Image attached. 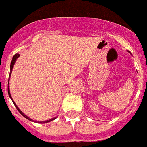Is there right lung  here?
Returning <instances> with one entry per match:
<instances>
[{
    "instance_id": "obj_1",
    "label": "right lung",
    "mask_w": 147,
    "mask_h": 147,
    "mask_svg": "<svg viewBox=\"0 0 147 147\" xmlns=\"http://www.w3.org/2000/svg\"><path fill=\"white\" fill-rule=\"evenodd\" d=\"M19 57H20V54H15V55H14L13 57L12 61H11V64H10V75H9V79H10V74H11V73H12V70H13V67L14 64H15V62H16V59H17V58H18ZM7 90H8V95H9V96H10V98H11V99H12V97H11V96H10V89H9V83H8V89H7ZM12 101H13V99H12ZM13 104H14V105H15V106H16V109H17V110H18L19 112H20V113L21 115H23V117H24V118H27V119H28V120L31 121H33V120H32V119H31V118H29V117H27V116L25 114L23 113V111H21L20 110V109H19L18 107H17V105H16V104H15V102H14L13 101ZM55 118H51V119H49V120H48V121H40V122H39V121H35V122H38V123H41V124H45V123H48V122L51 121L55 120Z\"/></svg>"
}]
</instances>
